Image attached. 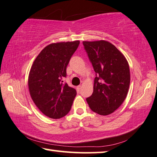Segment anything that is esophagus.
<instances>
[{"label":"esophagus","instance_id":"esophagus-1","mask_svg":"<svg viewBox=\"0 0 157 157\" xmlns=\"http://www.w3.org/2000/svg\"><path fill=\"white\" fill-rule=\"evenodd\" d=\"M81 88H82V86H80V85H79V86H77V91H78V93H79V91H80V90H81Z\"/></svg>","mask_w":157,"mask_h":157}]
</instances>
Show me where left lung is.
<instances>
[{
  "mask_svg": "<svg viewBox=\"0 0 157 157\" xmlns=\"http://www.w3.org/2000/svg\"><path fill=\"white\" fill-rule=\"evenodd\" d=\"M96 77L93 93L86 98L93 112L106 116L122 105L130 84V69L124 55L108 41H83Z\"/></svg>",
  "mask_w": 157,
  "mask_h": 157,
  "instance_id": "obj_1",
  "label": "left lung"
}]
</instances>
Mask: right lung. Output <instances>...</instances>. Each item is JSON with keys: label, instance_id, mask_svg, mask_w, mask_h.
Masks as SVG:
<instances>
[{"label": "right lung", "instance_id": "obj_1", "mask_svg": "<svg viewBox=\"0 0 157 157\" xmlns=\"http://www.w3.org/2000/svg\"><path fill=\"white\" fill-rule=\"evenodd\" d=\"M79 44V41H75L48 45L31 67L29 76L30 96L36 106L48 117L60 118L71 108L77 92L64 83L63 79Z\"/></svg>", "mask_w": 157, "mask_h": 157}]
</instances>
